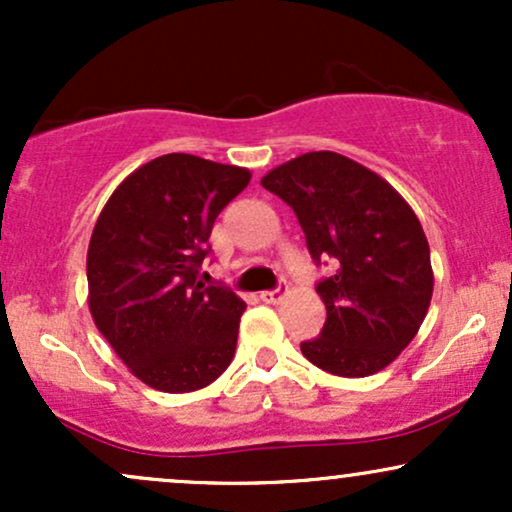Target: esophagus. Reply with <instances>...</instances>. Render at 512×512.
Segmentation results:
<instances>
[{
	"instance_id": "obj_1",
	"label": "esophagus",
	"mask_w": 512,
	"mask_h": 512,
	"mask_svg": "<svg viewBox=\"0 0 512 512\" xmlns=\"http://www.w3.org/2000/svg\"><path fill=\"white\" fill-rule=\"evenodd\" d=\"M284 293H286V286L281 284L279 289H274V291H262L260 298H262L264 303H279L281 298H284Z\"/></svg>"
}]
</instances>
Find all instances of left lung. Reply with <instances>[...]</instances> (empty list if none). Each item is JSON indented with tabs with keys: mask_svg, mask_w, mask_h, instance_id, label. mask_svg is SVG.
<instances>
[{
	"mask_svg": "<svg viewBox=\"0 0 512 512\" xmlns=\"http://www.w3.org/2000/svg\"><path fill=\"white\" fill-rule=\"evenodd\" d=\"M264 190L296 211L313 260L337 262L317 284L327 320L301 344L317 368L366 378L390 366L419 332L433 296L421 221L390 182L334 151H310L269 170Z\"/></svg>",
	"mask_w": 512,
	"mask_h": 512,
	"instance_id": "8db88e82",
	"label": "left lung"
}]
</instances>
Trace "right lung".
Masks as SVG:
<instances>
[{
    "mask_svg": "<svg viewBox=\"0 0 512 512\" xmlns=\"http://www.w3.org/2000/svg\"><path fill=\"white\" fill-rule=\"evenodd\" d=\"M250 170L166 154L129 173L98 216L86 255L88 310L134 378L195 392L236 354L245 301L204 286L202 262L221 209Z\"/></svg>",
    "mask_w": 512,
    "mask_h": 512,
    "instance_id": "1",
    "label": "right lung"
}]
</instances>
